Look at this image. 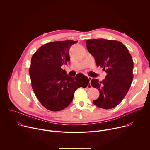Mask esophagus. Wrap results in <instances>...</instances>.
<instances>
[{
	"label": "esophagus",
	"instance_id": "esophagus-1",
	"mask_svg": "<svg viewBox=\"0 0 150 150\" xmlns=\"http://www.w3.org/2000/svg\"><path fill=\"white\" fill-rule=\"evenodd\" d=\"M88 79H89V81H90V85H88L87 88L89 89V88H91V84H90V82H91V79H92V78L90 77V76H88Z\"/></svg>",
	"mask_w": 150,
	"mask_h": 150
}]
</instances>
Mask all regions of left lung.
Instances as JSON below:
<instances>
[{
  "label": "left lung",
  "mask_w": 150,
  "mask_h": 150,
  "mask_svg": "<svg viewBox=\"0 0 150 150\" xmlns=\"http://www.w3.org/2000/svg\"><path fill=\"white\" fill-rule=\"evenodd\" d=\"M87 47L107 75L99 81L93 79L91 86L100 92L93 103L104 109L117 106L129 91L133 80L134 62L127 49L122 42L103 38L87 40Z\"/></svg>",
  "instance_id": "obj_1"
}]
</instances>
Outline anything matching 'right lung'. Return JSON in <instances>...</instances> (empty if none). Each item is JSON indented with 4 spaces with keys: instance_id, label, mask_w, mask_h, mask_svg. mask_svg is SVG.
<instances>
[{
    "instance_id": "add662e5",
    "label": "right lung",
    "mask_w": 150,
    "mask_h": 150,
    "mask_svg": "<svg viewBox=\"0 0 150 150\" xmlns=\"http://www.w3.org/2000/svg\"><path fill=\"white\" fill-rule=\"evenodd\" d=\"M77 41L49 42L33 55L29 74L32 88L41 104L47 109L60 111L72 102L75 90L86 88L88 78L82 74L71 77L61 68L70 60L69 50Z\"/></svg>"
}]
</instances>
